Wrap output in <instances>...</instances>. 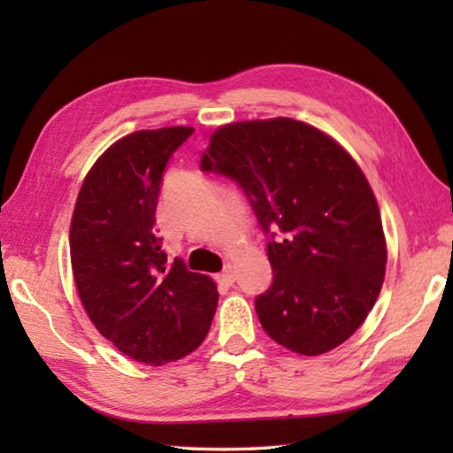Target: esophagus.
Segmentation results:
<instances>
[{
    "label": "esophagus",
    "instance_id": "34e87169",
    "mask_svg": "<svg viewBox=\"0 0 453 453\" xmlns=\"http://www.w3.org/2000/svg\"><path fill=\"white\" fill-rule=\"evenodd\" d=\"M218 283L219 286H224V288H232L234 286V281H235V273H234V270H232V265H227V267H224V272L221 273H218Z\"/></svg>",
    "mask_w": 453,
    "mask_h": 453
}]
</instances>
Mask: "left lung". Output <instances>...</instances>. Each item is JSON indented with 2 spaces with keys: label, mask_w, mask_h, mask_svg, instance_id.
Returning <instances> with one entry per match:
<instances>
[{
  "label": "left lung",
  "mask_w": 453,
  "mask_h": 453,
  "mask_svg": "<svg viewBox=\"0 0 453 453\" xmlns=\"http://www.w3.org/2000/svg\"><path fill=\"white\" fill-rule=\"evenodd\" d=\"M199 167L234 180L270 235L273 281L256 297L265 334L302 356L346 342L388 262L378 202L354 157L318 127L273 118L219 127Z\"/></svg>",
  "instance_id": "left-lung-1"
}]
</instances>
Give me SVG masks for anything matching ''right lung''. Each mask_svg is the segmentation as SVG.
<instances>
[{"label": "right lung", "mask_w": 453, "mask_h": 453, "mask_svg": "<svg viewBox=\"0 0 453 453\" xmlns=\"http://www.w3.org/2000/svg\"><path fill=\"white\" fill-rule=\"evenodd\" d=\"M194 127L121 137L81 183L70 227L75 288L97 332L135 362L162 365L208 335L218 288L167 259L156 235L164 170Z\"/></svg>", "instance_id": "obj_1"}]
</instances>
